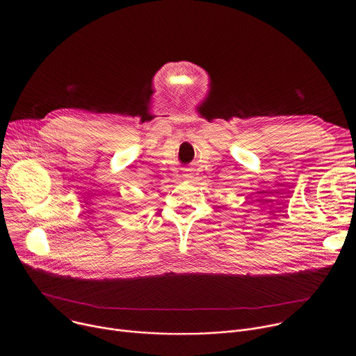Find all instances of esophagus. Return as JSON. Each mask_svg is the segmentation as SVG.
I'll return each mask as SVG.
<instances>
[{
	"label": "esophagus",
	"instance_id": "esophagus-1",
	"mask_svg": "<svg viewBox=\"0 0 356 356\" xmlns=\"http://www.w3.org/2000/svg\"><path fill=\"white\" fill-rule=\"evenodd\" d=\"M184 177H186V179H188V177H190V175H184Z\"/></svg>",
	"mask_w": 356,
	"mask_h": 356
}]
</instances>
